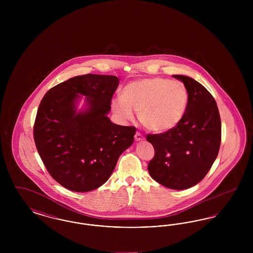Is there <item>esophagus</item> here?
<instances>
[{
    "label": "esophagus",
    "instance_id": "34e87169",
    "mask_svg": "<svg viewBox=\"0 0 253 253\" xmlns=\"http://www.w3.org/2000/svg\"><path fill=\"white\" fill-rule=\"evenodd\" d=\"M134 139H135V141H140V140L144 139V136L140 132H136L134 134Z\"/></svg>",
    "mask_w": 253,
    "mask_h": 253
}]
</instances>
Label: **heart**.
I'll return each mask as SVG.
<instances>
[{"label":"heart","mask_w":253,"mask_h":253,"mask_svg":"<svg viewBox=\"0 0 253 253\" xmlns=\"http://www.w3.org/2000/svg\"><path fill=\"white\" fill-rule=\"evenodd\" d=\"M188 91L179 81L165 78L138 80L126 85L122 96L112 101L115 113L126 121L139 112V121L148 130L166 132L175 127L186 112Z\"/></svg>","instance_id":"b5f03b06"}]
</instances>
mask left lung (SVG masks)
Listing matches in <instances>:
<instances>
[{
    "mask_svg": "<svg viewBox=\"0 0 253 253\" xmlns=\"http://www.w3.org/2000/svg\"><path fill=\"white\" fill-rule=\"evenodd\" d=\"M188 91V105L180 122L167 132L147 134L155 157L148 164L153 179L172 190L199 183L216 159L221 143V120L216 101L192 78L173 75Z\"/></svg>",
    "mask_w": 253,
    "mask_h": 253,
    "instance_id": "8db88e82",
    "label": "left lung"
}]
</instances>
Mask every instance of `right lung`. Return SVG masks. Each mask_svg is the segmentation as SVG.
<instances>
[{
    "mask_svg": "<svg viewBox=\"0 0 253 253\" xmlns=\"http://www.w3.org/2000/svg\"><path fill=\"white\" fill-rule=\"evenodd\" d=\"M116 76L87 74L54 86L37 112L34 140L49 174L78 193L96 190L108 180L121 154L133 142L135 127L109 120ZM80 94L87 109L76 113Z\"/></svg>",
    "mask_w": 253,
    "mask_h": 253,
    "instance_id": "obj_1",
    "label": "right lung"
}]
</instances>
